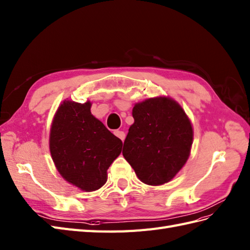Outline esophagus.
<instances>
[{
    "label": "esophagus",
    "instance_id": "1",
    "mask_svg": "<svg viewBox=\"0 0 250 250\" xmlns=\"http://www.w3.org/2000/svg\"><path fill=\"white\" fill-rule=\"evenodd\" d=\"M114 135L117 136L118 138H120L122 141H124L125 140V137H126V133L124 132V131H122V130H115L114 131Z\"/></svg>",
    "mask_w": 250,
    "mask_h": 250
}]
</instances>
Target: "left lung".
Returning a JSON list of instances; mask_svg holds the SVG:
<instances>
[{"label":"left lung","instance_id":"8db88e82","mask_svg":"<svg viewBox=\"0 0 250 250\" xmlns=\"http://www.w3.org/2000/svg\"><path fill=\"white\" fill-rule=\"evenodd\" d=\"M135 123L124 141L123 156L142 182H168L190 155L193 129L190 120L175 101L149 99L132 109Z\"/></svg>","mask_w":250,"mask_h":250}]
</instances>
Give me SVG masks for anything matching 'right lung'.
<instances>
[{
	"instance_id": "add662e5",
	"label": "right lung",
	"mask_w": 250,
	"mask_h": 250,
	"mask_svg": "<svg viewBox=\"0 0 250 250\" xmlns=\"http://www.w3.org/2000/svg\"><path fill=\"white\" fill-rule=\"evenodd\" d=\"M91 103L64 101L55 114L50 135L53 161L62 177L83 191L107 181V169L121 154V140L90 111Z\"/></svg>"
}]
</instances>
